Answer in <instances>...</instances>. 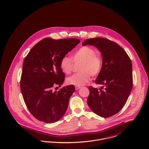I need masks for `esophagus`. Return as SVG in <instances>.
I'll return each instance as SVG.
<instances>
[{
  "label": "esophagus",
  "mask_w": 149,
  "mask_h": 149,
  "mask_svg": "<svg viewBox=\"0 0 149 149\" xmlns=\"http://www.w3.org/2000/svg\"><path fill=\"white\" fill-rule=\"evenodd\" d=\"M81 87L80 86H75V89L76 90H78L79 89V88H80Z\"/></svg>",
  "instance_id": "1"
}]
</instances>
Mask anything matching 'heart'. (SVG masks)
Returning <instances> with one entry per match:
<instances>
[{"mask_svg": "<svg viewBox=\"0 0 149 149\" xmlns=\"http://www.w3.org/2000/svg\"><path fill=\"white\" fill-rule=\"evenodd\" d=\"M72 58L74 63L82 61V63L79 68L81 72L73 74L67 78V82L70 85L78 86L85 85L91 79V75H98L102 68V57L92 47L84 46L80 47L74 52ZM72 61L67 56H64L60 60V68L65 74H69L72 72L74 65Z\"/></svg>", "mask_w": 149, "mask_h": 149, "instance_id": "1", "label": "heart"}]
</instances>
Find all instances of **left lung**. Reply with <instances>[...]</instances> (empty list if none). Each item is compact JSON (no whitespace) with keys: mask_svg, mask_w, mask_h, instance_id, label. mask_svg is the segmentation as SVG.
Here are the masks:
<instances>
[{"mask_svg":"<svg viewBox=\"0 0 149 149\" xmlns=\"http://www.w3.org/2000/svg\"><path fill=\"white\" fill-rule=\"evenodd\" d=\"M82 45L95 46L102 53L103 58L102 68L95 82L104 87L101 86L99 90L89 87L88 106L101 117L112 116L123 108L132 89L130 59L120 46L107 38L87 39Z\"/></svg>","mask_w":149,"mask_h":149,"instance_id":"obj_1","label":"left lung"}]
</instances>
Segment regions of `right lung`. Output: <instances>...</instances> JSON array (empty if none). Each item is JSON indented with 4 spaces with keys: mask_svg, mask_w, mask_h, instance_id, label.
Returning a JSON list of instances; mask_svg holds the SVG:
<instances>
[{
    "mask_svg": "<svg viewBox=\"0 0 149 149\" xmlns=\"http://www.w3.org/2000/svg\"><path fill=\"white\" fill-rule=\"evenodd\" d=\"M79 40H54L45 38L30 50L24 60L20 89L25 104L31 115L45 123L61 119L68 108L69 99L75 88L71 85L54 91L53 87L61 86L65 74L60 62Z\"/></svg>",
    "mask_w": 149,
    "mask_h": 149,
    "instance_id": "1",
    "label": "right lung"
}]
</instances>
